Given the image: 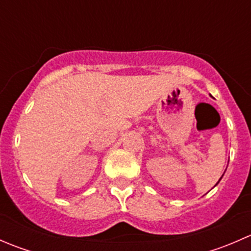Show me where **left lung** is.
Masks as SVG:
<instances>
[{
    "instance_id": "1",
    "label": "left lung",
    "mask_w": 251,
    "mask_h": 251,
    "mask_svg": "<svg viewBox=\"0 0 251 251\" xmlns=\"http://www.w3.org/2000/svg\"><path fill=\"white\" fill-rule=\"evenodd\" d=\"M222 176H224V175H222ZM221 178H222V177H221ZM221 178H220V179H219V182H220V181H221ZM219 182H217V183H219ZM217 183H216V184H217ZM216 184H215V186H216Z\"/></svg>"
}]
</instances>
